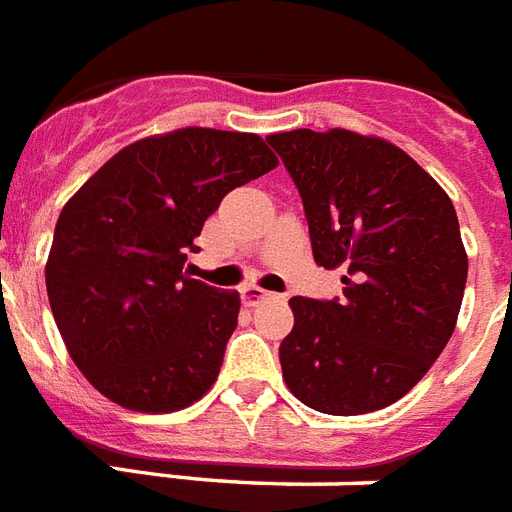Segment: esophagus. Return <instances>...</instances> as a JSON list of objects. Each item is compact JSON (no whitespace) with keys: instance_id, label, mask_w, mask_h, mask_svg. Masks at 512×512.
Instances as JSON below:
<instances>
[{"instance_id":"1","label":"esophagus","mask_w":512,"mask_h":512,"mask_svg":"<svg viewBox=\"0 0 512 512\" xmlns=\"http://www.w3.org/2000/svg\"><path fill=\"white\" fill-rule=\"evenodd\" d=\"M240 293H243V301L248 306H256V304H261V301H267V298L275 296V293H269V290L259 288V285H245Z\"/></svg>"}]
</instances>
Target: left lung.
<instances>
[{
    "mask_svg": "<svg viewBox=\"0 0 512 512\" xmlns=\"http://www.w3.org/2000/svg\"><path fill=\"white\" fill-rule=\"evenodd\" d=\"M304 203L314 261L343 269V296L290 298L282 378L325 415H362L402 399L455 330L465 280L452 200L410 155L378 137L269 134Z\"/></svg>",
    "mask_w": 512,
    "mask_h": 512,
    "instance_id": "left-lung-1",
    "label": "left lung"
}]
</instances>
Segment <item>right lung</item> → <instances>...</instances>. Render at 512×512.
Instances as JSON below:
<instances>
[{
  "label": "right lung",
  "mask_w": 512,
  "mask_h": 512,
  "mask_svg": "<svg viewBox=\"0 0 512 512\" xmlns=\"http://www.w3.org/2000/svg\"><path fill=\"white\" fill-rule=\"evenodd\" d=\"M277 166L261 137L177 129L116 153L55 227L47 296L68 354L110 402L174 412L214 386L237 290L185 275L222 198Z\"/></svg>",
  "instance_id": "add662e5"
}]
</instances>
